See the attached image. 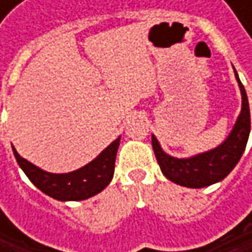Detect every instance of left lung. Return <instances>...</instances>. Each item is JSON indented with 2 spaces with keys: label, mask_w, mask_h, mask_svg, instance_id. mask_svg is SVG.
<instances>
[{
  "label": "left lung",
  "mask_w": 252,
  "mask_h": 252,
  "mask_svg": "<svg viewBox=\"0 0 252 252\" xmlns=\"http://www.w3.org/2000/svg\"><path fill=\"white\" fill-rule=\"evenodd\" d=\"M241 93H242V111L238 121L226 140L216 149L201 153L189 159H176L166 155L155 135H152V146L158 159V163L163 175L172 182L188 188H203L215 182L222 181L239 162L251 129V117L247 92L235 71Z\"/></svg>",
  "instance_id": "1"
}]
</instances>
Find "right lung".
I'll list each match as a JSON object with an SVG mask.
<instances>
[{
	"mask_svg": "<svg viewBox=\"0 0 252 252\" xmlns=\"http://www.w3.org/2000/svg\"><path fill=\"white\" fill-rule=\"evenodd\" d=\"M120 138L121 137L111 143L93 162L70 174L45 172L23 159L16 149H13V152L19 166L42 192L60 201H80L96 195L111 182Z\"/></svg>",
	"mask_w": 252,
	"mask_h": 252,
	"instance_id": "right-lung-1",
	"label": "right lung"
}]
</instances>
